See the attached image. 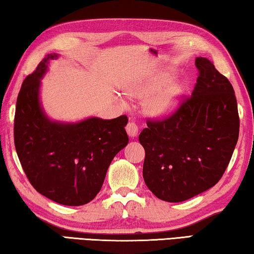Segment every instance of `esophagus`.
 I'll use <instances>...</instances> for the list:
<instances>
[{
    "label": "esophagus",
    "instance_id": "esophagus-1",
    "mask_svg": "<svg viewBox=\"0 0 254 254\" xmlns=\"http://www.w3.org/2000/svg\"><path fill=\"white\" fill-rule=\"evenodd\" d=\"M127 132L131 137H134L137 135V133H139V127H137L134 122H128L127 126Z\"/></svg>",
    "mask_w": 254,
    "mask_h": 254
}]
</instances>
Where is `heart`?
Instances as JSON below:
<instances>
[{
    "mask_svg": "<svg viewBox=\"0 0 254 254\" xmlns=\"http://www.w3.org/2000/svg\"><path fill=\"white\" fill-rule=\"evenodd\" d=\"M168 79V76L160 75L130 84L127 87V93L130 96L144 98L153 94ZM184 87L179 81H174L163 87L160 92L150 98L145 104V112L152 118H166L170 115L178 106Z\"/></svg>",
    "mask_w": 254,
    "mask_h": 254,
    "instance_id": "b5f03b06",
    "label": "heart"
}]
</instances>
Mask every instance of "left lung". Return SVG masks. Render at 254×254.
I'll return each mask as SVG.
<instances>
[{
  "label": "left lung",
  "mask_w": 254,
  "mask_h": 254,
  "mask_svg": "<svg viewBox=\"0 0 254 254\" xmlns=\"http://www.w3.org/2000/svg\"><path fill=\"white\" fill-rule=\"evenodd\" d=\"M191 96L169 118L149 121L139 141L145 151L143 179L154 196L179 203L207 190L222 178L239 139L234 89L207 58Z\"/></svg>",
  "instance_id": "8db88e82"
}]
</instances>
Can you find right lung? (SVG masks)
<instances>
[{
    "mask_svg": "<svg viewBox=\"0 0 254 254\" xmlns=\"http://www.w3.org/2000/svg\"><path fill=\"white\" fill-rule=\"evenodd\" d=\"M49 54L27 76L16 100L14 144L21 166L33 188L66 206H80L95 198L113 158L126 147L127 118H88L76 123L50 120L40 102L42 77Z\"/></svg>",
    "mask_w": 254,
    "mask_h": 254,
    "instance_id": "obj_1",
    "label": "right lung"
}]
</instances>
